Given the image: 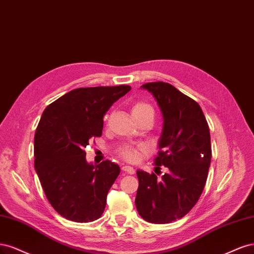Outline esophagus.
Returning a JSON list of instances; mask_svg holds the SVG:
<instances>
[{
  "label": "esophagus",
  "mask_w": 254,
  "mask_h": 254,
  "mask_svg": "<svg viewBox=\"0 0 254 254\" xmlns=\"http://www.w3.org/2000/svg\"><path fill=\"white\" fill-rule=\"evenodd\" d=\"M122 170H124L127 174H135V169L130 166H124L122 167Z\"/></svg>",
  "instance_id": "1"
}]
</instances>
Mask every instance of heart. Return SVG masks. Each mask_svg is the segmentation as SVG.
Wrapping results in <instances>:
<instances>
[{
  "mask_svg": "<svg viewBox=\"0 0 254 254\" xmlns=\"http://www.w3.org/2000/svg\"><path fill=\"white\" fill-rule=\"evenodd\" d=\"M143 113H154L153 108L146 102L138 101L132 106V116ZM121 156L128 161H135L138 157V151L134 148H124L120 152Z\"/></svg>",
  "mask_w": 254,
  "mask_h": 254,
  "instance_id": "obj_1",
  "label": "heart"
}]
</instances>
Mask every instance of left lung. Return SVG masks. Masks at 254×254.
<instances>
[{"label":"left lung","mask_w":254,"mask_h":254,"mask_svg":"<svg viewBox=\"0 0 254 254\" xmlns=\"http://www.w3.org/2000/svg\"><path fill=\"white\" fill-rule=\"evenodd\" d=\"M153 95L162 114V132L155 165L168 173L137 171L135 198L139 215L152 224H169L184 217L197 202L211 163L210 129L198 103L166 82L141 85Z\"/></svg>","instance_id":"left-lung-1"}]
</instances>
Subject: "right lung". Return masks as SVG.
I'll return each instance as SVG.
<instances>
[{
	"label": "right lung",
	"mask_w": 254,
	"mask_h": 254,
	"mask_svg": "<svg viewBox=\"0 0 254 254\" xmlns=\"http://www.w3.org/2000/svg\"><path fill=\"white\" fill-rule=\"evenodd\" d=\"M130 91L128 85L72 89L44 110L35 135V169L53 208L64 218H99L120 173L110 160L87 162L86 145L102 135L105 113Z\"/></svg>",
	"instance_id": "add662e5"
}]
</instances>
